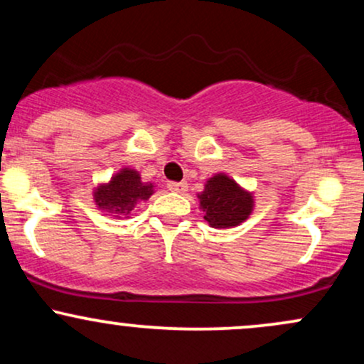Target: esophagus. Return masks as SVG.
Segmentation results:
<instances>
[{
  "label": "esophagus",
  "mask_w": 364,
  "mask_h": 364,
  "mask_svg": "<svg viewBox=\"0 0 364 364\" xmlns=\"http://www.w3.org/2000/svg\"><path fill=\"white\" fill-rule=\"evenodd\" d=\"M168 188L171 191H174V193H185L188 190V185L185 181H169Z\"/></svg>",
  "instance_id": "1"
}]
</instances>
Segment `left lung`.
Instances as JSON below:
<instances>
[{
  "instance_id": "obj_1",
  "label": "left lung",
  "mask_w": 364,
  "mask_h": 364,
  "mask_svg": "<svg viewBox=\"0 0 364 364\" xmlns=\"http://www.w3.org/2000/svg\"><path fill=\"white\" fill-rule=\"evenodd\" d=\"M198 198L205 212L203 219L212 228H232L241 224L248 219L253 208V196L224 174L208 179Z\"/></svg>"
}]
</instances>
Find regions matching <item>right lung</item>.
<instances>
[{"label":"right lung","mask_w":364,"mask_h":364,"mask_svg":"<svg viewBox=\"0 0 364 364\" xmlns=\"http://www.w3.org/2000/svg\"><path fill=\"white\" fill-rule=\"evenodd\" d=\"M150 195H152V185H144L136 171L123 169L111 179L109 185L97 188L94 196L101 208L127 215L140 200H147Z\"/></svg>","instance_id":"obj_1"}]
</instances>
